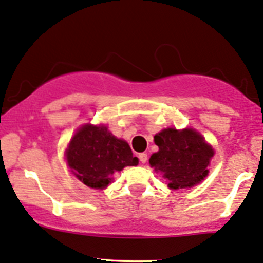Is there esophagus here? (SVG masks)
Instances as JSON below:
<instances>
[{
    "instance_id": "esophagus-1",
    "label": "esophagus",
    "mask_w": 263,
    "mask_h": 263,
    "mask_svg": "<svg viewBox=\"0 0 263 263\" xmlns=\"http://www.w3.org/2000/svg\"><path fill=\"white\" fill-rule=\"evenodd\" d=\"M139 161H140V163H145V162L148 161L147 153H140L139 154Z\"/></svg>"
}]
</instances>
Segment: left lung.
<instances>
[{"instance_id": "1", "label": "left lung", "mask_w": 263, "mask_h": 263, "mask_svg": "<svg viewBox=\"0 0 263 263\" xmlns=\"http://www.w3.org/2000/svg\"><path fill=\"white\" fill-rule=\"evenodd\" d=\"M154 143L159 151L152 154L149 164L163 173L170 189L192 187L206 177L214 151L196 130L164 129L154 135Z\"/></svg>"}]
</instances>
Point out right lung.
I'll return each instance as SVG.
<instances>
[{"mask_svg": "<svg viewBox=\"0 0 263 263\" xmlns=\"http://www.w3.org/2000/svg\"><path fill=\"white\" fill-rule=\"evenodd\" d=\"M73 175L92 189H105L114 173L126 166H137L138 158L125 140L115 138L106 126H82L66 152Z\"/></svg>", "mask_w": 263, "mask_h": 263, "instance_id": "obj_1", "label": "right lung"}]
</instances>
